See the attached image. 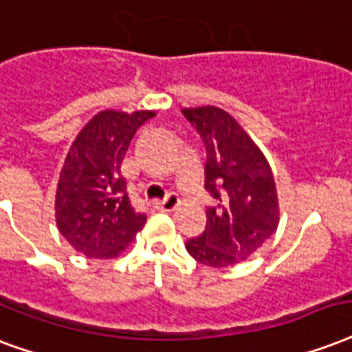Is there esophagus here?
Returning <instances> with one entry per match:
<instances>
[{
    "instance_id": "34e87169",
    "label": "esophagus",
    "mask_w": 352,
    "mask_h": 352,
    "mask_svg": "<svg viewBox=\"0 0 352 352\" xmlns=\"http://www.w3.org/2000/svg\"><path fill=\"white\" fill-rule=\"evenodd\" d=\"M179 205H181V199H179V195L177 194H170L164 201H155V206L166 212L175 210V208H179Z\"/></svg>"
}]
</instances>
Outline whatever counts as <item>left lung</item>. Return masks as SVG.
<instances>
[{"mask_svg":"<svg viewBox=\"0 0 352 352\" xmlns=\"http://www.w3.org/2000/svg\"><path fill=\"white\" fill-rule=\"evenodd\" d=\"M205 142V188L216 199L206 229L186 241L199 264L229 267L251 258L278 227V197L267 158L240 123L218 107L182 109Z\"/></svg>","mask_w":352,"mask_h":352,"instance_id":"1","label":"left lung"}]
</instances>
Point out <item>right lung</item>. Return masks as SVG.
I'll return each mask as SVG.
<instances>
[{
  "label": "right lung",
  "instance_id": "right-lung-1",
  "mask_svg": "<svg viewBox=\"0 0 352 352\" xmlns=\"http://www.w3.org/2000/svg\"><path fill=\"white\" fill-rule=\"evenodd\" d=\"M153 116L107 109L75 136L58 177L55 219L77 253L116 258L146 225V214L131 205L122 162L136 129Z\"/></svg>",
  "mask_w": 352,
  "mask_h": 352
}]
</instances>
